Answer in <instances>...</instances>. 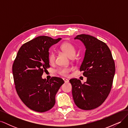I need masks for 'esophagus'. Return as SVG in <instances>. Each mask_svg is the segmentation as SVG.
Wrapping results in <instances>:
<instances>
[{
    "instance_id": "esophagus-1",
    "label": "esophagus",
    "mask_w": 128,
    "mask_h": 128,
    "mask_svg": "<svg viewBox=\"0 0 128 128\" xmlns=\"http://www.w3.org/2000/svg\"><path fill=\"white\" fill-rule=\"evenodd\" d=\"M63 80H64V82H65V83H68V82H69V80H68V79H66V78H63Z\"/></svg>"
}]
</instances>
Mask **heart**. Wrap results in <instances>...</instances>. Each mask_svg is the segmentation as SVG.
<instances>
[{
	"label": "heart",
	"instance_id": "1",
	"mask_svg": "<svg viewBox=\"0 0 128 128\" xmlns=\"http://www.w3.org/2000/svg\"><path fill=\"white\" fill-rule=\"evenodd\" d=\"M60 50L61 51L64 52L69 57L73 58L75 56L76 53V48L70 42H65L62 44L60 46ZM48 61L50 64H53L54 62L56 59V54L53 52H51L48 54ZM72 70L70 67H63L59 69L58 70V72L60 75L64 76H67L69 73Z\"/></svg>",
	"mask_w": 128,
	"mask_h": 128
}]
</instances>
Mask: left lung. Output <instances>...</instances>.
Listing matches in <instances>:
<instances>
[{"mask_svg":"<svg viewBox=\"0 0 128 128\" xmlns=\"http://www.w3.org/2000/svg\"><path fill=\"white\" fill-rule=\"evenodd\" d=\"M86 46V51L80 70L87 77L82 84L72 78V94L76 105L83 110H94L106 99L112 88L115 72L114 61L110 50L104 42L86 34L77 35Z\"/></svg>","mask_w":128,"mask_h":128,"instance_id":"obj_1","label":"left lung"}]
</instances>
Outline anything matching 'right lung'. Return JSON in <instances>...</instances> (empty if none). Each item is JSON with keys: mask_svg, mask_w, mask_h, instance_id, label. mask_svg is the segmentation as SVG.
<instances>
[{"mask_svg": "<svg viewBox=\"0 0 128 128\" xmlns=\"http://www.w3.org/2000/svg\"><path fill=\"white\" fill-rule=\"evenodd\" d=\"M61 40L38 36L23 45L12 67L15 89L19 97L30 109L46 112L54 106L56 95L64 80L52 77L49 80L42 76L50 68L49 48Z\"/></svg>", "mask_w": 128, "mask_h": 128, "instance_id": "1", "label": "right lung"}]
</instances>
